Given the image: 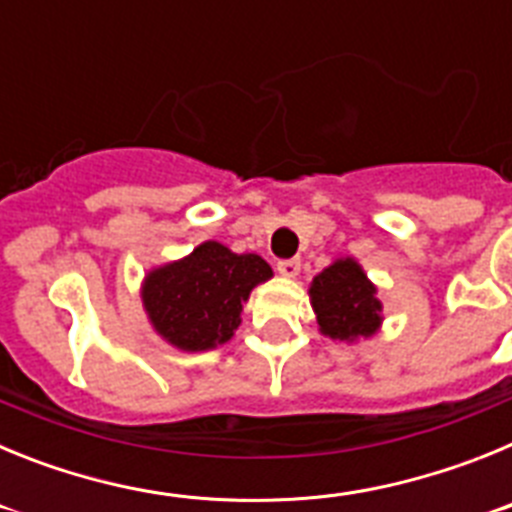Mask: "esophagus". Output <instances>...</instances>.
Wrapping results in <instances>:
<instances>
[{"instance_id": "obj_1", "label": "esophagus", "mask_w": 512, "mask_h": 512, "mask_svg": "<svg viewBox=\"0 0 512 512\" xmlns=\"http://www.w3.org/2000/svg\"><path fill=\"white\" fill-rule=\"evenodd\" d=\"M277 269L282 277H297V271H300V259H282L277 264Z\"/></svg>"}]
</instances>
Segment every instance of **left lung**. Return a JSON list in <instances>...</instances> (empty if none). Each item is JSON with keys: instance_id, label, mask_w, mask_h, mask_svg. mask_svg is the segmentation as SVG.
<instances>
[{"instance_id": "obj_1", "label": "left lung", "mask_w": 512, "mask_h": 512, "mask_svg": "<svg viewBox=\"0 0 512 512\" xmlns=\"http://www.w3.org/2000/svg\"><path fill=\"white\" fill-rule=\"evenodd\" d=\"M374 284L354 259H341L312 279L310 297L318 312L320 330L330 338L354 341L372 336L379 325L382 305L374 297Z\"/></svg>"}]
</instances>
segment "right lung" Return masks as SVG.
Listing matches in <instances>:
<instances>
[{"instance_id": "right-lung-1", "label": "right lung", "mask_w": 512, "mask_h": 512, "mask_svg": "<svg viewBox=\"0 0 512 512\" xmlns=\"http://www.w3.org/2000/svg\"><path fill=\"white\" fill-rule=\"evenodd\" d=\"M269 277L271 266L256 253L238 256L207 241L187 259L151 271L143 305L166 341L184 351H207L230 341L241 325L243 302Z\"/></svg>"}]
</instances>
